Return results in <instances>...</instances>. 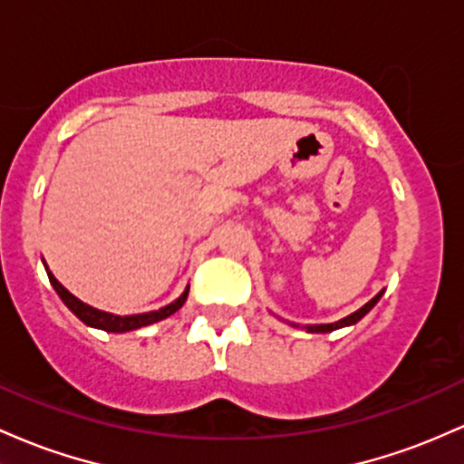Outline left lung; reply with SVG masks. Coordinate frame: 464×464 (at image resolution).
<instances>
[{"label": "left lung", "mask_w": 464, "mask_h": 464, "mask_svg": "<svg viewBox=\"0 0 464 464\" xmlns=\"http://www.w3.org/2000/svg\"><path fill=\"white\" fill-rule=\"evenodd\" d=\"M381 295H383V290H381V293L376 295V297L370 299V302L365 304L363 308H359V310H356V313L348 314V317L339 319V322H334V324H319V325H306V330H308V333H333V330L345 328V325H353V324L359 322V319H363L365 314H368L370 310H372V308L376 306V302H379V299H381ZM293 325H295V324H293Z\"/></svg>", "instance_id": "8db88e82"}]
</instances>
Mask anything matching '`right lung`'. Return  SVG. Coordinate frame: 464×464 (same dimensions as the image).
Wrapping results in <instances>:
<instances>
[{"mask_svg": "<svg viewBox=\"0 0 464 464\" xmlns=\"http://www.w3.org/2000/svg\"><path fill=\"white\" fill-rule=\"evenodd\" d=\"M48 279H50V284H53V288L57 290L61 302L72 310L81 322H83L85 325H90V328L105 330V333H130V330H139V328H142V325H150V324L160 322V319H167L169 314H174L176 310L182 308V304L187 302V295H189V286H187L185 293H182L176 302H171L169 306L151 310V313L125 314V317H121V314H111V313H103V310H99V308H92V306H88V304L81 302V299H76L68 288L61 286V284L57 282V277H54L50 271H48Z\"/></svg>", "mask_w": 464, "mask_h": 464, "instance_id": "1", "label": "right lung"}]
</instances>
